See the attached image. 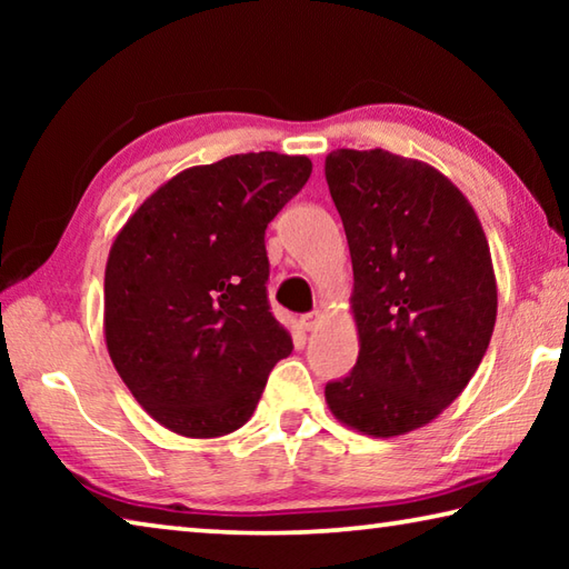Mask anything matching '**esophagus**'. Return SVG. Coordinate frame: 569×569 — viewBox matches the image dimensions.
<instances>
[{
  "mask_svg": "<svg viewBox=\"0 0 569 569\" xmlns=\"http://www.w3.org/2000/svg\"><path fill=\"white\" fill-rule=\"evenodd\" d=\"M319 323H321V313H319V311L301 316V326H303V331H313L316 326H319Z\"/></svg>",
  "mask_w": 569,
  "mask_h": 569,
  "instance_id": "obj_1",
  "label": "esophagus"
}]
</instances>
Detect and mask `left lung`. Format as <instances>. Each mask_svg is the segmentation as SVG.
I'll return each mask as SVG.
<instances>
[{
	"label": "left lung",
	"instance_id": "obj_1",
	"mask_svg": "<svg viewBox=\"0 0 569 569\" xmlns=\"http://www.w3.org/2000/svg\"><path fill=\"white\" fill-rule=\"evenodd\" d=\"M326 182L351 250L359 361L326 383L336 419L389 439L435 421L479 369L497 278L479 218L429 162L333 150Z\"/></svg>",
	"mask_w": 569,
	"mask_h": 569
}]
</instances>
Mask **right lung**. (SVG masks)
Segmentation results:
<instances>
[{"mask_svg":"<svg viewBox=\"0 0 569 569\" xmlns=\"http://www.w3.org/2000/svg\"><path fill=\"white\" fill-rule=\"evenodd\" d=\"M306 156L192 166L142 200L104 266V343L134 401L190 439L253 417L293 351L268 306L266 228L311 176Z\"/></svg>","mask_w":569,"mask_h":569,"instance_id":"add662e5","label":"right lung"}]
</instances>
